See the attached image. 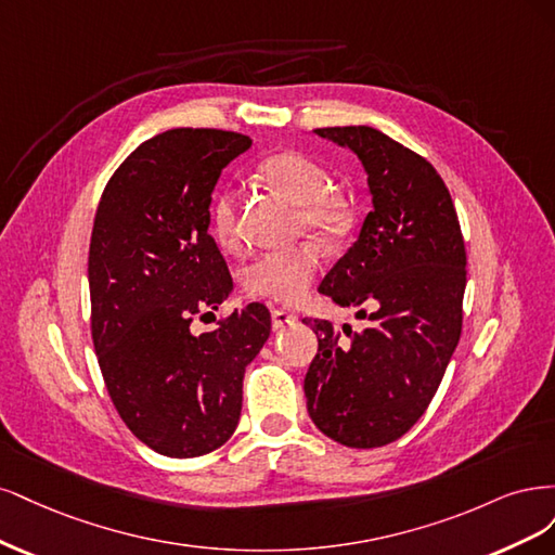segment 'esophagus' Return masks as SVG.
<instances>
[{
    "instance_id": "34e87169",
    "label": "esophagus",
    "mask_w": 555,
    "mask_h": 555,
    "mask_svg": "<svg viewBox=\"0 0 555 555\" xmlns=\"http://www.w3.org/2000/svg\"><path fill=\"white\" fill-rule=\"evenodd\" d=\"M293 323H297V315H295V313H288V311H283V309H274V311H272V327H274L276 332L283 330V327L293 325Z\"/></svg>"
}]
</instances>
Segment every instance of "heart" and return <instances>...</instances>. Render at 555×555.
<instances>
[{
  "label": "heart",
  "mask_w": 555,
  "mask_h": 555,
  "mask_svg": "<svg viewBox=\"0 0 555 555\" xmlns=\"http://www.w3.org/2000/svg\"><path fill=\"white\" fill-rule=\"evenodd\" d=\"M260 172L279 193L299 205V223L318 237L336 240L348 232L352 214L341 195L330 191L332 180L315 158L285 150L270 156ZM209 228L219 244L228 246L237 235V193L221 191L209 209ZM323 264V256L309 242L264 251L244 267L242 283L248 295L295 307L309 295Z\"/></svg>",
  "instance_id": "obj_1"
}]
</instances>
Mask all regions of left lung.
<instances>
[{
    "mask_svg": "<svg viewBox=\"0 0 555 555\" xmlns=\"http://www.w3.org/2000/svg\"><path fill=\"white\" fill-rule=\"evenodd\" d=\"M315 133L352 150L369 175L373 209L318 288L360 309L369 327L313 320L318 352L304 395L327 438L371 450L410 431L436 397L461 336L466 244L452 195L424 156L371 127Z\"/></svg>",
    "mask_w": 555,
    "mask_h": 555,
    "instance_id": "obj_1",
    "label": "left lung"
}]
</instances>
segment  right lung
I'll list each match as a JSON object with an SVG mask.
<instances>
[{
	"mask_svg": "<svg viewBox=\"0 0 555 555\" xmlns=\"http://www.w3.org/2000/svg\"><path fill=\"white\" fill-rule=\"evenodd\" d=\"M248 147L235 131L158 133L124 158L96 207L87 276L99 366L124 424L164 456H203L235 434L246 364L270 338L258 301L191 332L232 291L209 203Z\"/></svg>",
	"mask_w": 555,
	"mask_h": 555,
	"instance_id": "right-lung-1",
	"label": "right lung"
}]
</instances>
